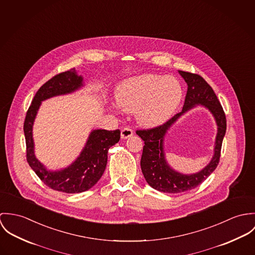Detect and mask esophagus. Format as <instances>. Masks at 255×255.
Wrapping results in <instances>:
<instances>
[{
  "mask_svg": "<svg viewBox=\"0 0 255 255\" xmlns=\"http://www.w3.org/2000/svg\"><path fill=\"white\" fill-rule=\"evenodd\" d=\"M131 136H133V131L130 128H123L121 130V138L122 139H128Z\"/></svg>",
  "mask_w": 255,
  "mask_h": 255,
  "instance_id": "obj_1",
  "label": "esophagus"
}]
</instances>
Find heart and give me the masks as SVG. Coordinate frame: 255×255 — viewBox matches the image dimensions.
Masks as SVG:
<instances>
[{"label":"heart","mask_w":255,"mask_h":255,"mask_svg":"<svg viewBox=\"0 0 255 255\" xmlns=\"http://www.w3.org/2000/svg\"><path fill=\"white\" fill-rule=\"evenodd\" d=\"M183 97L180 82L159 74H141L123 80L116 89L119 109L136 112V120L143 127L165 123L176 112Z\"/></svg>","instance_id":"b5f03b06"}]
</instances>
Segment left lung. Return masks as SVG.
Segmentation results:
<instances>
[{
    "label": "left lung",
    "mask_w": 255,
    "mask_h": 255,
    "mask_svg": "<svg viewBox=\"0 0 255 255\" xmlns=\"http://www.w3.org/2000/svg\"><path fill=\"white\" fill-rule=\"evenodd\" d=\"M178 72L188 85L182 112L173 116L161 126L149 130H138L136 132L144 141L141 168L146 183L154 190L168 194H179L197 188L216 169L219 163L222 141L226 134L227 128L226 116L213 89L198 74L181 70ZM198 105L208 109L218 125L214 156L210 163L200 171L192 174H184L169 166L165 156L164 141L169 128L176 120Z\"/></svg>",
    "instance_id": "8db88e82"
}]
</instances>
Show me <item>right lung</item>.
<instances>
[{
    "mask_svg": "<svg viewBox=\"0 0 255 255\" xmlns=\"http://www.w3.org/2000/svg\"><path fill=\"white\" fill-rule=\"evenodd\" d=\"M84 86L83 77L78 75L75 68L57 74L36 93L23 126L26 157L30 167L46 186L67 194L85 192L98 183L107 167L109 149L120 140V131L92 130L83 149L71 164L61 169L50 170L35 155L33 125L42 102L57 96L72 94Z\"/></svg>",
    "mask_w": 255,
    "mask_h": 255,
    "instance_id": "1",
    "label": "right lung"
}]
</instances>
